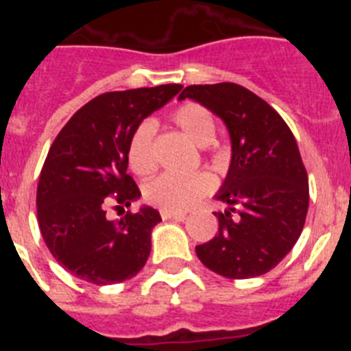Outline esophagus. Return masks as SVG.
<instances>
[{
    "label": "esophagus",
    "mask_w": 351,
    "mask_h": 351,
    "mask_svg": "<svg viewBox=\"0 0 351 351\" xmlns=\"http://www.w3.org/2000/svg\"><path fill=\"white\" fill-rule=\"evenodd\" d=\"M184 210H161V218L163 219H179V221H182V219L186 218Z\"/></svg>",
    "instance_id": "34e87169"
}]
</instances>
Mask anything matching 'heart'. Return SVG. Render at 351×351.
<instances>
[{"mask_svg": "<svg viewBox=\"0 0 351 351\" xmlns=\"http://www.w3.org/2000/svg\"><path fill=\"white\" fill-rule=\"evenodd\" d=\"M173 123L181 128L186 137L198 147H207L216 137V125L206 107L198 104H186L179 107L172 116ZM153 121H144L133 132L128 144V163L138 176H147L156 169V149H154ZM214 178L207 172L193 176L161 173L149 181L144 188V197L149 204L163 210H184L198 202L200 198L214 190Z\"/></svg>", "mask_w": 351, "mask_h": 351, "instance_id": "1", "label": "heart"}]
</instances>
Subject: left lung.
<instances>
[{"label":"left lung","instance_id":"left-lung-1","mask_svg":"<svg viewBox=\"0 0 351 351\" xmlns=\"http://www.w3.org/2000/svg\"><path fill=\"white\" fill-rule=\"evenodd\" d=\"M186 98L216 114L232 144L230 167L214 195L226 209L214 213L218 235L195 247L197 256L230 280L265 274L295 246L308 214V173L295 137L267 101L239 84L188 86L179 95Z\"/></svg>","mask_w":351,"mask_h":351}]
</instances>
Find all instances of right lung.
Listing matches in <instances>:
<instances>
[{
	"label": "right lung",
	"mask_w": 351,
	"mask_h": 351,
	"mask_svg": "<svg viewBox=\"0 0 351 351\" xmlns=\"http://www.w3.org/2000/svg\"><path fill=\"white\" fill-rule=\"evenodd\" d=\"M181 89V84H163L96 96L52 142L36 190L40 232L58 263L80 280L100 287L121 283L147 262L160 213L142 206L114 223L105 207L114 193L119 207L141 198L126 173L130 138Z\"/></svg>",
	"instance_id": "1"
}]
</instances>
